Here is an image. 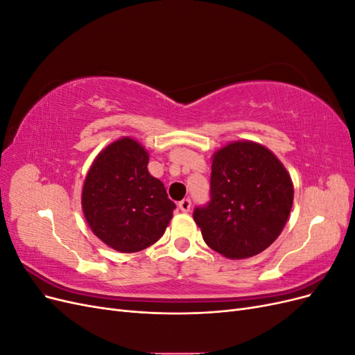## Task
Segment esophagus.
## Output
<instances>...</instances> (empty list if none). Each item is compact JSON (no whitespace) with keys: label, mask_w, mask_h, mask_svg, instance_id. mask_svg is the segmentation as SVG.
<instances>
[{"label":"esophagus","mask_w":355,"mask_h":355,"mask_svg":"<svg viewBox=\"0 0 355 355\" xmlns=\"http://www.w3.org/2000/svg\"><path fill=\"white\" fill-rule=\"evenodd\" d=\"M179 209L182 210V211H189L191 210V200L189 198H184L182 201H179Z\"/></svg>","instance_id":"obj_1"}]
</instances>
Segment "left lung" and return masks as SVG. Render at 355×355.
<instances>
[{
	"instance_id": "left-lung-1",
	"label": "left lung",
	"mask_w": 355,
	"mask_h": 355,
	"mask_svg": "<svg viewBox=\"0 0 355 355\" xmlns=\"http://www.w3.org/2000/svg\"><path fill=\"white\" fill-rule=\"evenodd\" d=\"M210 202L194 220L202 240L228 259H247L282 234L293 206V182L280 159L253 141H235L211 155Z\"/></svg>"
}]
</instances>
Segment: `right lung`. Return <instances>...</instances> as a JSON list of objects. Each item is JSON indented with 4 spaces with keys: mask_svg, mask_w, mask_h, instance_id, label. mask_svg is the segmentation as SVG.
Returning a JSON list of instances; mask_svg holds the SVG:
<instances>
[{
    "mask_svg": "<svg viewBox=\"0 0 355 355\" xmlns=\"http://www.w3.org/2000/svg\"><path fill=\"white\" fill-rule=\"evenodd\" d=\"M148 161L146 149L124 136L96 155L84 179V218L96 237L120 253L153 245L173 218L175 202L149 175Z\"/></svg>",
    "mask_w": 355,
    "mask_h": 355,
    "instance_id": "1",
    "label": "right lung"
}]
</instances>
